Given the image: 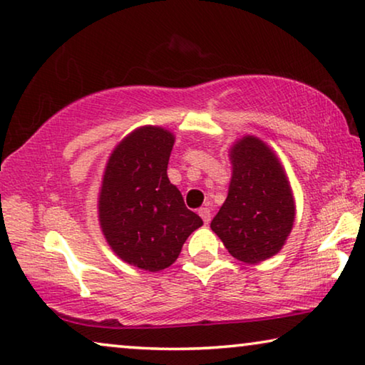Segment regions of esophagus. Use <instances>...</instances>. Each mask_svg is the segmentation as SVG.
I'll return each mask as SVG.
<instances>
[{"label":"esophagus","instance_id":"obj_1","mask_svg":"<svg viewBox=\"0 0 365 365\" xmlns=\"http://www.w3.org/2000/svg\"><path fill=\"white\" fill-rule=\"evenodd\" d=\"M198 214L201 216V219H203V221H205V224H210L211 222V211H210V207H200Z\"/></svg>","mask_w":365,"mask_h":365}]
</instances>
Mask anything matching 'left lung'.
<instances>
[{"mask_svg":"<svg viewBox=\"0 0 365 365\" xmlns=\"http://www.w3.org/2000/svg\"><path fill=\"white\" fill-rule=\"evenodd\" d=\"M232 178L211 229L234 258L259 263L286 244L296 217L291 185L279 159L255 136H244L229 151Z\"/></svg>","mask_w":365,"mask_h":365,"instance_id":"1","label":"left lung"}]
</instances>
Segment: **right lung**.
Here are the masks:
<instances>
[{
	"label": "right lung",
	"mask_w": 365,
	"mask_h": 365,
	"mask_svg": "<svg viewBox=\"0 0 365 365\" xmlns=\"http://www.w3.org/2000/svg\"><path fill=\"white\" fill-rule=\"evenodd\" d=\"M173 141L160 126L130 133L110 154L99 195V221L110 248L151 273L169 268L188 235L203 225L167 177Z\"/></svg>",
	"instance_id": "right-lung-1"
}]
</instances>
